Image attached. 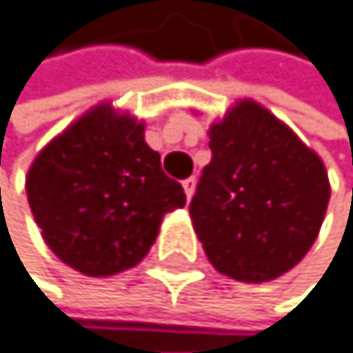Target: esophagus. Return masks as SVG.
<instances>
[{"label": "esophagus", "mask_w": 353, "mask_h": 353, "mask_svg": "<svg viewBox=\"0 0 353 353\" xmlns=\"http://www.w3.org/2000/svg\"><path fill=\"white\" fill-rule=\"evenodd\" d=\"M182 187H184V194H187V200H191V196H194V191H196V178H187L182 182Z\"/></svg>", "instance_id": "obj_1"}]
</instances>
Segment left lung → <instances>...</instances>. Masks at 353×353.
I'll use <instances>...</instances> for the list:
<instances>
[{"mask_svg":"<svg viewBox=\"0 0 353 353\" xmlns=\"http://www.w3.org/2000/svg\"><path fill=\"white\" fill-rule=\"evenodd\" d=\"M209 148L189 205L207 259L248 284L279 277L318 239L331 194L325 164L254 101L209 128Z\"/></svg>","mask_w":353,"mask_h":353,"instance_id":"1","label":"left lung"}]
</instances>
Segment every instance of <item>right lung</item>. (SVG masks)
<instances>
[{"label":"right lung","instance_id":"obj_1","mask_svg":"<svg viewBox=\"0 0 353 353\" xmlns=\"http://www.w3.org/2000/svg\"><path fill=\"white\" fill-rule=\"evenodd\" d=\"M26 196L47 245L90 277L137 265L164 214L187 203L182 184L144 141V125L108 105L42 148L28 169Z\"/></svg>","mask_w":353,"mask_h":353}]
</instances>
